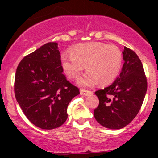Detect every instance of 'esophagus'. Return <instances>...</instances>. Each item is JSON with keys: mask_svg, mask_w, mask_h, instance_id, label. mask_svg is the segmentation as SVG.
I'll return each instance as SVG.
<instances>
[{"mask_svg": "<svg viewBox=\"0 0 158 158\" xmlns=\"http://www.w3.org/2000/svg\"><path fill=\"white\" fill-rule=\"evenodd\" d=\"M92 93V92L91 91H89V90H85V89H81L80 90V94L82 95H89V94Z\"/></svg>", "mask_w": 158, "mask_h": 158, "instance_id": "1", "label": "esophagus"}]
</instances>
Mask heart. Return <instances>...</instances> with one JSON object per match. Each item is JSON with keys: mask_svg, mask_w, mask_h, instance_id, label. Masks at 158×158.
<instances>
[{"mask_svg": "<svg viewBox=\"0 0 158 158\" xmlns=\"http://www.w3.org/2000/svg\"><path fill=\"white\" fill-rule=\"evenodd\" d=\"M69 54L62 56L61 68L69 79H76L86 66L88 72L78 81L82 87L93 86L98 82L102 85L111 83L122 69V52L114 45L99 42L79 44L69 49Z\"/></svg>", "mask_w": 158, "mask_h": 158, "instance_id": "heart-1", "label": "heart"}]
</instances>
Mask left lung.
Listing matches in <instances>:
<instances>
[{"label":"left lung","instance_id":"obj_1","mask_svg":"<svg viewBox=\"0 0 158 158\" xmlns=\"http://www.w3.org/2000/svg\"><path fill=\"white\" fill-rule=\"evenodd\" d=\"M124 64L118 77L109 86L95 92L99 99L94 116L102 126L121 129L138 114L147 92V78L141 60L125 47Z\"/></svg>","mask_w":158,"mask_h":158}]
</instances>
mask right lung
<instances>
[{
    "mask_svg": "<svg viewBox=\"0 0 158 158\" xmlns=\"http://www.w3.org/2000/svg\"><path fill=\"white\" fill-rule=\"evenodd\" d=\"M56 43H47L19 63L14 80L16 99L31 123L46 130L61 126L67 107L79 89L63 74Z\"/></svg>",
    "mask_w": 158,
    "mask_h": 158,
    "instance_id": "obj_1",
    "label": "right lung"
}]
</instances>
